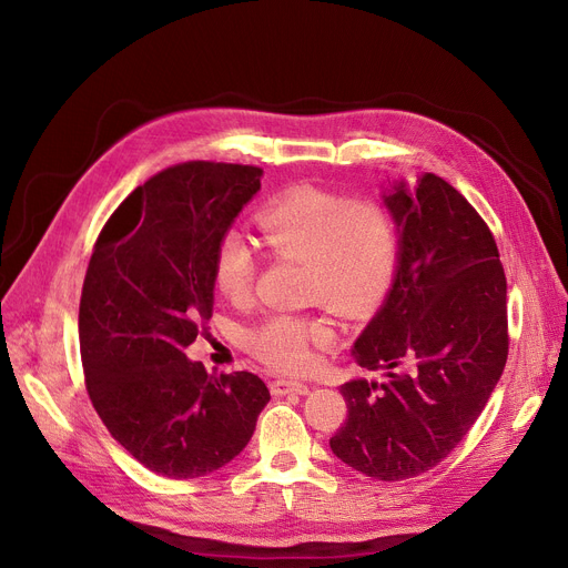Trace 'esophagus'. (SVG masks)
Here are the masks:
<instances>
[{
  "instance_id": "obj_1",
  "label": "esophagus",
  "mask_w": 568,
  "mask_h": 568,
  "mask_svg": "<svg viewBox=\"0 0 568 568\" xmlns=\"http://www.w3.org/2000/svg\"><path fill=\"white\" fill-rule=\"evenodd\" d=\"M272 394L274 396H290V394L306 396L308 394V384L294 382V379H274L272 382Z\"/></svg>"
}]
</instances>
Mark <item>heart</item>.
Returning <instances> with one entry per match:
<instances>
[{
	"label": "heart",
	"instance_id": "heart-1",
	"mask_svg": "<svg viewBox=\"0 0 568 568\" xmlns=\"http://www.w3.org/2000/svg\"><path fill=\"white\" fill-rule=\"evenodd\" d=\"M264 244L274 255L304 262L308 300L354 315L373 306L392 281L398 236L386 209L373 200H354L296 189L268 204L257 219ZM257 274L255 255L239 230L216 244L212 276L225 300L246 302ZM334 341V326L311 315L274 313L246 332V345L268 368L302 373L311 368L315 345Z\"/></svg>",
	"mask_w": 568,
	"mask_h": 568
}]
</instances>
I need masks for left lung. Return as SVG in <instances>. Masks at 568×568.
<instances>
[{
	"label": "left lung",
	"mask_w": 568,
	"mask_h": 568,
	"mask_svg": "<svg viewBox=\"0 0 568 568\" xmlns=\"http://www.w3.org/2000/svg\"><path fill=\"white\" fill-rule=\"evenodd\" d=\"M396 223L392 287L354 341V362L384 379L341 386L347 419L329 446L379 481H405L449 456L497 386L506 336V278L476 209L430 172L389 182Z\"/></svg>",
	"instance_id": "left-lung-1"
}]
</instances>
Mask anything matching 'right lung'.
Listing matches in <instances>:
<instances>
[{"instance_id": "obj_1", "label": "right lung", "mask_w": 568, "mask_h": 568, "mask_svg": "<svg viewBox=\"0 0 568 568\" xmlns=\"http://www.w3.org/2000/svg\"><path fill=\"white\" fill-rule=\"evenodd\" d=\"M262 174L204 161L168 168L116 206L89 260L78 320L89 398L110 435L168 479L236 458L272 398L253 373L209 375L186 356L214 313L219 239Z\"/></svg>"}]
</instances>
